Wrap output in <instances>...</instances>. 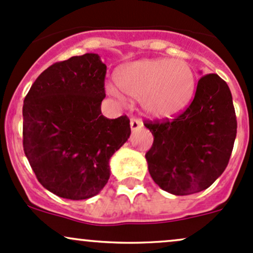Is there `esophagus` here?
<instances>
[{
    "label": "esophagus",
    "instance_id": "esophagus-1",
    "mask_svg": "<svg viewBox=\"0 0 253 253\" xmlns=\"http://www.w3.org/2000/svg\"><path fill=\"white\" fill-rule=\"evenodd\" d=\"M129 125H131L132 132L139 131V129H141V127H143V122H141L140 120H138V119H131Z\"/></svg>",
    "mask_w": 253,
    "mask_h": 253
}]
</instances>
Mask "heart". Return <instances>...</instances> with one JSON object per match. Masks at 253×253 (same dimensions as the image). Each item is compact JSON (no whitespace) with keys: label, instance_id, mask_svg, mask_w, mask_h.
Segmentation results:
<instances>
[{"label":"heart","instance_id":"1","mask_svg":"<svg viewBox=\"0 0 253 253\" xmlns=\"http://www.w3.org/2000/svg\"><path fill=\"white\" fill-rule=\"evenodd\" d=\"M116 84L108 83L105 91L124 103L125 95L140 99L146 114L155 119H171L184 112L194 91V74L181 59H140L121 66Z\"/></svg>","mask_w":253,"mask_h":253}]
</instances>
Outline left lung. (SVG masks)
<instances>
[{
    "instance_id": "obj_1",
    "label": "left lung",
    "mask_w": 253,
    "mask_h": 253,
    "mask_svg": "<svg viewBox=\"0 0 253 253\" xmlns=\"http://www.w3.org/2000/svg\"><path fill=\"white\" fill-rule=\"evenodd\" d=\"M145 127L154 135L145 155L152 180L175 196L207 190L226 169L237 137L228 85L217 74L202 77L192 103L181 115Z\"/></svg>"
}]
</instances>
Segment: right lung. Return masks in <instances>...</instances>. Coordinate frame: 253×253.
<instances>
[{
	"instance_id": "add662e5",
	"label": "right lung",
	"mask_w": 253,
	"mask_h": 253,
	"mask_svg": "<svg viewBox=\"0 0 253 253\" xmlns=\"http://www.w3.org/2000/svg\"><path fill=\"white\" fill-rule=\"evenodd\" d=\"M107 66L98 54L46 68L24 99L23 145L38 181L61 198L96 196L110 176V158L128 140L127 116L104 118Z\"/></svg>"
}]
</instances>
